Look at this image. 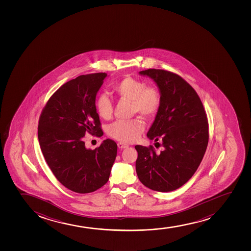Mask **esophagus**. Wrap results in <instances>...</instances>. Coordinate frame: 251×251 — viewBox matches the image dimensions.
Listing matches in <instances>:
<instances>
[{
    "label": "esophagus",
    "mask_w": 251,
    "mask_h": 251,
    "mask_svg": "<svg viewBox=\"0 0 251 251\" xmlns=\"http://www.w3.org/2000/svg\"><path fill=\"white\" fill-rule=\"evenodd\" d=\"M118 147L120 149H125V148H127V147H129L128 145L125 144L124 142H118Z\"/></svg>",
    "instance_id": "obj_1"
}]
</instances>
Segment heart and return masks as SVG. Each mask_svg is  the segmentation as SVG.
<instances>
[{
	"mask_svg": "<svg viewBox=\"0 0 251 251\" xmlns=\"http://www.w3.org/2000/svg\"><path fill=\"white\" fill-rule=\"evenodd\" d=\"M113 90L122 100L130 101L132 114L139 113L147 119L152 118L161 106V94L153 85H146L144 81L126 77L113 85ZM96 111L101 118L110 120L113 115V103L109 95L100 93L95 100ZM144 122L141 119L117 121L108 127V134L112 138L123 142H133L144 130Z\"/></svg>",
	"mask_w": 251,
	"mask_h": 251,
	"instance_id": "1",
	"label": "heart"
}]
</instances>
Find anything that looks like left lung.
<instances>
[{
  "instance_id": "8db88e82",
  "label": "left lung",
  "mask_w": 251,
  "mask_h": 251,
  "mask_svg": "<svg viewBox=\"0 0 251 251\" xmlns=\"http://www.w3.org/2000/svg\"><path fill=\"white\" fill-rule=\"evenodd\" d=\"M155 81L161 103L147 137L163 150L135 147L137 176L151 190H176L193 176L202 161L208 143V122L202 101L193 87L179 75L162 69L139 73Z\"/></svg>"
}]
</instances>
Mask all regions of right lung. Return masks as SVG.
<instances>
[{"mask_svg": "<svg viewBox=\"0 0 251 251\" xmlns=\"http://www.w3.org/2000/svg\"><path fill=\"white\" fill-rule=\"evenodd\" d=\"M105 73L80 75L63 84L47 102L38 122L41 150L53 175L69 190L95 192L109 180L117 145L107 139L87 149L88 132L103 136L95 98Z\"/></svg>", "mask_w": 251, "mask_h": 251, "instance_id": "1", "label": "right lung"}]
</instances>
